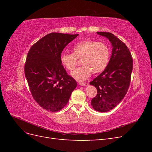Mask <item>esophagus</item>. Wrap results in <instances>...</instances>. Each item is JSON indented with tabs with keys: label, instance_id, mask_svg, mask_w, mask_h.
Instances as JSON below:
<instances>
[{
	"label": "esophagus",
	"instance_id": "obj_1",
	"mask_svg": "<svg viewBox=\"0 0 152 152\" xmlns=\"http://www.w3.org/2000/svg\"><path fill=\"white\" fill-rule=\"evenodd\" d=\"M79 85L82 86H87L89 85V84L87 83V82H80Z\"/></svg>",
	"mask_w": 152,
	"mask_h": 152
}]
</instances>
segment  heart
I'll use <instances>...</instances> for the list:
<instances>
[{
    "instance_id": "obj_1",
    "label": "heart",
    "mask_w": 152,
    "mask_h": 152,
    "mask_svg": "<svg viewBox=\"0 0 152 152\" xmlns=\"http://www.w3.org/2000/svg\"><path fill=\"white\" fill-rule=\"evenodd\" d=\"M72 53H64L60 57L62 65L68 70H74L81 59L83 65L73 71L71 75L78 81H84L92 73H99L107 66L110 58V49L105 44L86 40L77 42L72 48Z\"/></svg>"
}]
</instances>
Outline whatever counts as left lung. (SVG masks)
<instances>
[{"instance_id":"obj_1","label":"left lung","mask_w":152,"mask_h":152,"mask_svg":"<svg viewBox=\"0 0 152 152\" xmlns=\"http://www.w3.org/2000/svg\"><path fill=\"white\" fill-rule=\"evenodd\" d=\"M109 40L112 45V56L104 71L90 82L97 89L91 100L93 108L107 112L119 104L129 87L133 60L129 50L122 41L110 32L97 31Z\"/></svg>"}]
</instances>
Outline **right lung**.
Returning <instances> with one entry per match:
<instances>
[{"mask_svg":"<svg viewBox=\"0 0 152 152\" xmlns=\"http://www.w3.org/2000/svg\"><path fill=\"white\" fill-rule=\"evenodd\" d=\"M79 34H48L31 47L26 56L25 75L32 96L41 107L58 112L65 107L77 82L67 75L60 61L67 44Z\"/></svg>","mask_w":152,"mask_h":152,"instance_id":"obj_1","label":"right lung"}]
</instances>
